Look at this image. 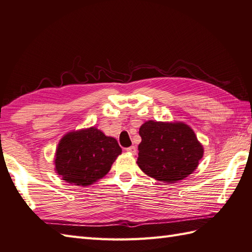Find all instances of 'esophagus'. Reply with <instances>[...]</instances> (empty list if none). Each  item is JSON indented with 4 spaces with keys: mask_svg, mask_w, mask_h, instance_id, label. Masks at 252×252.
<instances>
[{
    "mask_svg": "<svg viewBox=\"0 0 252 252\" xmlns=\"http://www.w3.org/2000/svg\"><path fill=\"white\" fill-rule=\"evenodd\" d=\"M126 152H128V153H131V154H135L136 153V147L135 146H131V147H128V148H126Z\"/></svg>",
    "mask_w": 252,
    "mask_h": 252,
    "instance_id": "esophagus-1",
    "label": "esophagus"
}]
</instances>
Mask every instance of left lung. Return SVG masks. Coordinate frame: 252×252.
<instances>
[{
    "label": "left lung",
    "instance_id": "8db88e82",
    "mask_svg": "<svg viewBox=\"0 0 252 252\" xmlns=\"http://www.w3.org/2000/svg\"><path fill=\"white\" fill-rule=\"evenodd\" d=\"M141 137L136 163L148 177L177 183L197 169L204 149L192 128L182 121L148 120L139 127Z\"/></svg>",
    "mask_w": 252,
    "mask_h": 252
}]
</instances>
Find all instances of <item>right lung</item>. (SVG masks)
<instances>
[{"mask_svg":"<svg viewBox=\"0 0 252 252\" xmlns=\"http://www.w3.org/2000/svg\"><path fill=\"white\" fill-rule=\"evenodd\" d=\"M121 152L116 138L95 126L70 131L57 145L54 169L63 181L85 188L105 177Z\"/></svg>","mask_w":252,"mask_h":252,"instance_id":"obj_1","label":"right lung"}]
</instances>
